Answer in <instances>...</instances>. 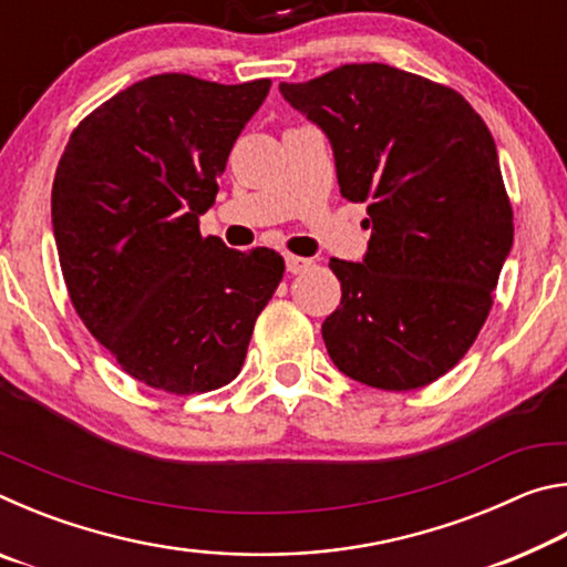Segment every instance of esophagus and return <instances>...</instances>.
Listing matches in <instances>:
<instances>
[{"mask_svg": "<svg viewBox=\"0 0 567 567\" xmlns=\"http://www.w3.org/2000/svg\"><path fill=\"white\" fill-rule=\"evenodd\" d=\"M285 265H287V272L300 275V272H305V270H310L312 260H307V257H297V255H287V257H285Z\"/></svg>", "mask_w": 567, "mask_h": 567, "instance_id": "34e87169", "label": "esophagus"}]
</instances>
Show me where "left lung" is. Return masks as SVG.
<instances>
[{
  "mask_svg": "<svg viewBox=\"0 0 567 567\" xmlns=\"http://www.w3.org/2000/svg\"><path fill=\"white\" fill-rule=\"evenodd\" d=\"M280 92L328 134L342 197L372 223L362 262L330 260L342 300L324 348L370 388H425L475 342L513 247L493 134L463 94L390 64Z\"/></svg>",
  "mask_w": 567,
  "mask_h": 567,
  "instance_id": "obj_1",
  "label": "left lung"
}]
</instances>
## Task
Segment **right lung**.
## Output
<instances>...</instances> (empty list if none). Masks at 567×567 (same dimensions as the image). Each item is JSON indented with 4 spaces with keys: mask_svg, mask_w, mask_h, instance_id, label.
<instances>
[{
    "mask_svg": "<svg viewBox=\"0 0 567 567\" xmlns=\"http://www.w3.org/2000/svg\"><path fill=\"white\" fill-rule=\"evenodd\" d=\"M270 84L147 76L76 124L56 165L52 227L70 300L120 368L155 390L233 382L282 280L275 249L199 235Z\"/></svg>",
    "mask_w": 567,
    "mask_h": 567,
    "instance_id": "obj_1",
    "label": "right lung"
}]
</instances>
